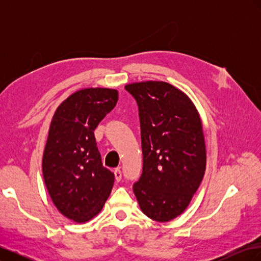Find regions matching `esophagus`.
Instances as JSON below:
<instances>
[{
    "instance_id": "obj_1",
    "label": "esophagus",
    "mask_w": 261,
    "mask_h": 261,
    "mask_svg": "<svg viewBox=\"0 0 261 261\" xmlns=\"http://www.w3.org/2000/svg\"><path fill=\"white\" fill-rule=\"evenodd\" d=\"M114 175H115L116 181H120L122 179V172H121L120 168H117V169L114 170Z\"/></svg>"
}]
</instances>
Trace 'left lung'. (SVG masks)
<instances>
[{
	"instance_id": "8db88e82",
	"label": "left lung",
	"mask_w": 261,
	"mask_h": 261,
	"mask_svg": "<svg viewBox=\"0 0 261 261\" xmlns=\"http://www.w3.org/2000/svg\"><path fill=\"white\" fill-rule=\"evenodd\" d=\"M125 88L138 103L144 162L133 191L148 218L168 222L188 207L206 171L201 118L191 98L169 83Z\"/></svg>"
}]
</instances>
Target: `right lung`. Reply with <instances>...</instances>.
Returning <instances> with one entry per match:
<instances>
[{
  "instance_id": "obj_1",
  "label": "right lung",
  "mask_w": 261,
  "mask_h": 261,
  "mask_svg": "<svg viewBox=\"0 0 261 261\" xmlns=\"http://www.w3.org/2000/svg\"><path fill=\"white\" fill-rule=\"evenodd\" d=\"M117 100L116 89H80L52 117L42 158L44 184L54 206L76 223L96 217L111 194L114 173L102 165L93 130Z\"/></svg>"
}]
</instances>
